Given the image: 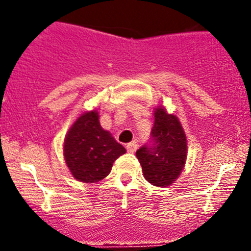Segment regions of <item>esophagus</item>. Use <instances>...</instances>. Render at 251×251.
Returning a JSON list of instances; mask_svg holds the SVG:
<instances>
[{"instance_id": "obj_1", "label": "esophagus", "mask_w": 251, "mask_h": 251, "mask_svg": "<svg viewBox=\"0 0 251 251\" xmlns=\"http://www.w3.org/2000/svg\"><path fill=\"white\" fill-rule=\"evenodd\" d=\"M127 151L129 153H134L137 151V145L136 142H132V143H128L127 145Z\"/></svg>"}]
</instances>
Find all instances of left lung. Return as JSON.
Wrapping results in <instances>:
<instances>
[{"label": "left lung", "instance_id": "left-lung-1", "mask_svg": "<svg viewBox=\"0 0 251 251\" xmlns=\"http://www.w3.org/2000/svg\"><path fill=\"white\" fill-rule=\"evenodd\" d=\"M150 143L136 152L145 178L153 186L167 187L181 175L187 157V139L178 118L163 106L154 109Z\"/></svg>", "mask_w": 251, "mask_h": 251}]
</instances>
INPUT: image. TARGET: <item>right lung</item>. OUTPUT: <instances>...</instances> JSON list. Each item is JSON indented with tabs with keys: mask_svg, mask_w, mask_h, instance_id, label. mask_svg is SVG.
<instances>
[{
	"mask_svg": "<svg viewBox=\"0 0 251 251\" xmlns=\"http://www.w3.org/2000/svg\"><path fill=\"white\" fill-rule=\"evenodd\" d=\"M126 153L99 123L97 110L81 114L68 130L64 158L73 177L80 182L95 183L109 175L113 162Z\"/></svg>",
	"mask_w": 251,
	"mask_h": 251,
	"instance_id": "1",
	"label": "right lung"
}]
</instances>
